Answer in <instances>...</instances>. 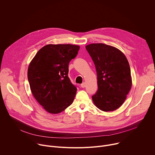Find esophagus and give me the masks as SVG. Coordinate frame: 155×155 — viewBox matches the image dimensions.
Returning <instances> with one entry per match:
<instances>
[{"mask_svg": "<svg viewBox=\"0 0 155 155\" xmlns=\"http://www.w3.org/2000/svg\"><path fill=\"white\" fill-rule=\"evenodd\" d=\"M85 86H86V83H85L84 82H83V83H81V87H83H83H84Z\"/></svg>", "mask_w": 155, "mask_h": 155, "instance_id": "obj_1", "label": "esophagus"}]
</instances>
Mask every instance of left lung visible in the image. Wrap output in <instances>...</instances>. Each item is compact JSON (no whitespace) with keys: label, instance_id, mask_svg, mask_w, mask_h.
I'll list each match as a JSON object with an SVG mask.
<instances>
[{"label":"left lung","instance_id":"left-lung-1","mask_svg":"<svg viewBox=\"0 0 155 155\" xmlns=\"http://www.w3.org/2000/svg\"><path fill=\"white\" fill-rule=\"evenodd\" d=\"M96 67L98 90L92 96L95 105L104 112L114 111L124 102L132 86L130 66L118 49L104 43L86 46Z\"/></svg>","mask_w":155,"mask_h":155}]
</instances>
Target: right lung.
<instances>
[{
  "label": "right lung",
  "instance_id": "add662e5",
  "mask_svg": "<svg viewBox=\"0 0 155 155\" xmlns=\"http://www.w3.org/2000/svg\"><path fill=\"white\" fill-rule=\"evenodd\" d=\"M80 49L71 44L47 45L31 62L28 78L31 90L38 102L50 114H59L70 106L77 87L68 77L69 64Z\"/></svg>",
  "mask_w": 155,
  "mask_h": 155
}]
</instances>
